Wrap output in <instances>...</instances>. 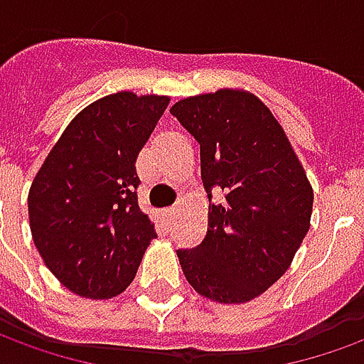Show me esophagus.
<instances>
[{
    "instance_id": "obj_1",
    "label": "esophagus",
    "mask_w": 364,
    "mask_h": 364,
    "mask_svg": "<svg viewBox=\"0 0 364 364\" xmlns=\"http://www.w3.org/2000/svg\"><path fill=\"white\" fill-rule=\"evenodd\" d=\"M176 214H178L176 208H170V210H166V212H164V215H166L168 220H172V218H174Z\"/></svg>"
}]
</instances>
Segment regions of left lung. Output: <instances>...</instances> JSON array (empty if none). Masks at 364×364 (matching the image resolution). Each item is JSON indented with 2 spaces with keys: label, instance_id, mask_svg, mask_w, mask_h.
Returning <instances> with one entry per match:
<instances>
[{
  "label": "left lung",
  "instance_id": "8db88e82",
  "mask_svg": "<svg viewBox=\"0 0 364 364\" xmlns=\"http://www.w3.org/2000/svg\"><path fill=\"white\" fill-rule=\"evenodd\" d=\"M170 112L200 142L208 198L204 242L178 250L188 283L218 303H245L289 269L309 232L313 188L279 120L245 89L178 101Z\"/></svg>",
  "mask_w": 364,
  "mask_h": 364
}]
</instances>
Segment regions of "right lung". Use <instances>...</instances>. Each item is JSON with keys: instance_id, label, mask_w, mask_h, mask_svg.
Returning <instances> with one entry per match:
<instances>
[{"instance_id": "right-lung-1", "label": "right lung", "mask_w": 364, "mask_h": 364, "mask_svg": "<svg viewBox=\"0 0 364 364\" xmlns=\"http://www.w3.org/2000/svg\"><path fill=\"white\" fill-rule=\"evenodd\" d=\"M170 97L119 91L75 117L35 174L27 206L35 247L69 291L110 299L129 287L156 237L140 212L136 158Z\"/></svg>"}]
</instances>
